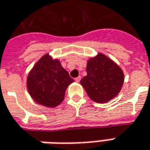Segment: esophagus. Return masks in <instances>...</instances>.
<instances>
[{
	"label": "esophagus",
	"mask_w": 150,
	"mask_h": 150,
	"mask_svg": "<svg viewBox=\"0 0 150 150\" xmlns=\"http://www.w3.org/2000/svg\"><path fill=\"white\" fill-rule=\"evenodd\" d=\"M80 80H81V77H80V76H79V77H76V78H75V81H76V82H80Z\"/></svg>",
	"instance_id": "esophagus-1"
}]
</instances>
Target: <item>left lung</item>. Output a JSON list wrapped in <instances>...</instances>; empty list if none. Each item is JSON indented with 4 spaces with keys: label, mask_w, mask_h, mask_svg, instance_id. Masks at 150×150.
<instances>
[{
    "label": "left lung",
    "mask_w": 150,
    "mask_h": 150,
    "mask_svg": "<svg viewBox=\"0 0 150 150\" xmlns=\"http://www.w3.org/2000/svg\"><path fill=\"white\" fill-rule=\"evenodd\" d=\"M87 76L80 83L88 96L97 103H105L119 94L125 80L124 73L117 63L98 53L87 60Z\"/></svg>",
    "instance_id": "1"
}]
</instances>
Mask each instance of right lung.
I'll return each instance as SVG.
<instances>
[{"instance_id":"1","label":"right lung","mask_w":150,"mask_h":150,"mask_svg":"<svg viewBox=\"0 0 150 150\" xmlns=\"http://www.w3.org/2000/svg\"><path fill=\"white\" fill-rule=\"evenodd\" d=\"M74 82L59 59L49 54L42 56L28 74L26 85L31 98L45 107L62 103L68 87Z\"/></svg>"}]
</instances>
